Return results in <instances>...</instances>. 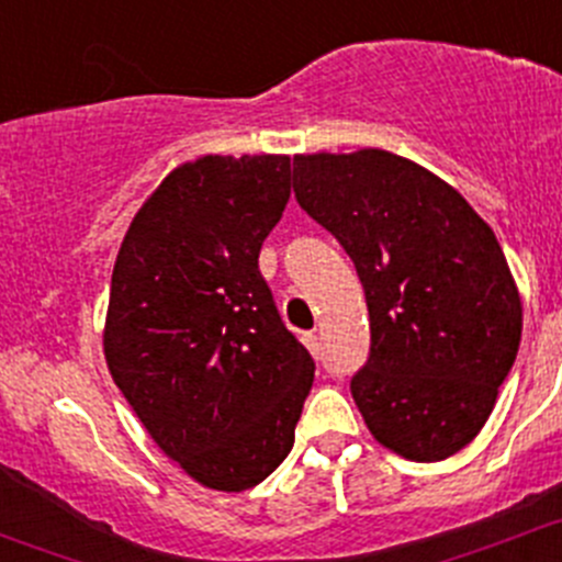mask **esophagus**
Here are the masks:
<instances>
[{
    "label": "esophagus",
    "instance_id": "34e87169",
    "mask_svg": "<svg viewBox=\"0 0 562 562\" xmlns=\"http://www.w3.org/2000/svg\"><path fill=\"white\" fill-rule=\"evenodd\" d=\"M303 341H305V347L311 349V355H314V358H319V355H322V341H319V333H316V330L305 333V336H303Z\"/></svg>",
    "mask_w": 562,
    "mask_h": 562
}]
</instances>
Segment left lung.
<instances>
[{"label": "left lung", "instance_id": "1", "mask_svg": "<svg viewBox=\"0 0 562 562\" xmlns=\"http://www.w3.org/2000/svg\"><path fill=\"white\" fill-rule=\"evenodd\" d=\"M292 180L363 283L371 347L349 391L366 426L413 462L453 457L519 352L521 300L497 237L457 188L385 149L294 155Z\"/></svg>", "mask_w": 562, "mask_h": 562}]
</instances>
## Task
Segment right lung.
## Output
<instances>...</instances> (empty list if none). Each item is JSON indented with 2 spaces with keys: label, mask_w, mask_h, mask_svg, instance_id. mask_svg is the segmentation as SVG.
I'll return each instance as SVG.
<instances>
[{
  "label": "right lung",
  "mask_w": 562,
  "mask_h": 562,
  "mask_svg": "<svg viewBox=\"0 0 562 562\" xmlns=\"http://www.w3.org/2000/svg\"><path fill=\"white\" fill-rule=\"evenodd\" d=\"M289 175L286 155L182 164L136 213L111 273V376L160 451L218 492L257 486L286 459L314 382L259 273Z\"/></svg>",
  "instance_id": "right-lung-1"
}]
</instances>
